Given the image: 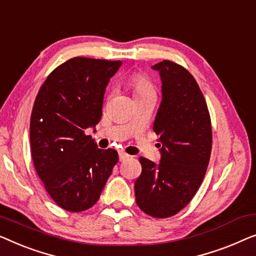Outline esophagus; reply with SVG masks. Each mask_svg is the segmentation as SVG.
<instances>
[{"label":"esophagus","mask_w":256,"mask_h":256,"mask_svg":"<svg viewBox=\"0 0 256 256\" xmlns=\"http://www.w3.org/2000/svg\"><path fill=\"white\" fill-rule=\"evenodd\" d=\"M118 156H120V161H124V160H126V159H128V158H130L128 154H126L125 152H120V153H118Z\"/></svg>","instance_id":"1"}]
</instances>
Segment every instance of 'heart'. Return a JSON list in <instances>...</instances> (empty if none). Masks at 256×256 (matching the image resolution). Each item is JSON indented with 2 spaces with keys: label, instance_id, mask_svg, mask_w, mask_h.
Listing matches in <instances>:
<instances>
[{
  "label": "heart",
  "instance_id": "b5f03b06",
  "mask_svg": "<svg viewBox=\"0 0 256 256\" xmlns=\"http://www.w3.org/2000/svg\"><path fill=\"white\" fill-rule=\"evenodd\" d=\"M131 86L133 88L134 96L142 95V94L153 92V87L150 82L142 74H134L131 78Z\"/></svg>",
  "mask_w": 256,
  "mask_h": 256
}]
</instances>
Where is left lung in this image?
<instances>
[{
	"label": "left lung",
	"instance_id": "left-lung-1",
	"mask_svg": "<svg viewBox=\"0 0 256 256\" xmlns=\"http://www.w3.org/2000/svg\"><path fill=\"white\" fill-rule=\"evenodd\" d=\"M161 78V100L153 130L159 136V164L140 158L136 202L145 214L167 218L181 211L206 172L212 130L204 96L192 74L169 60L152 66Z\"/></svg>",
	"mask_w": 256,
	"mask_h": 256
}]
</instances>
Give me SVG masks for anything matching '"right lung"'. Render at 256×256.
<instances>
[{"mask_svg": "<svg viewBox=\"0 0 256 256\" xmlns=\"http://www.w3.org/2000/svg\"><path fill=\"white\" fill-rule=\"evenodd\" d=\"M122 61L73 58L48 75L36 97L30 144L36 172L60 208H92L118 162L112 148L100 150L86 130L102 117L104 92Z\"/></svg>", "mask_w": 256, "mask_h": 256, "instance_id": "1", "label": "right lung"}]
</instances>
